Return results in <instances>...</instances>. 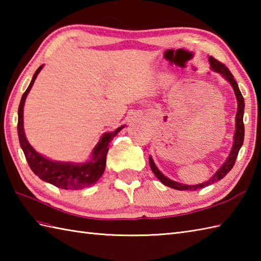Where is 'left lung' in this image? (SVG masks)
<instances>
[{
  "instance_id": "obj_1",
  "label": "left lung",
  "mask_w": 261,
  "mask_h": 261,
  "mask_svg": "<svg viewBox=\"0 0 261 261\" xmlns=\"http://www.w3.org/2000/svg\"><path fill=\"white\" fill-rule=\"evenodd\" d=\"M208 62L211 69L215 73H219L221 76L223 77L224 80L228 81L232 88H233L236 97H237V102H238V110H237V115H236V132L233 136V145H232L231 151L229 153L228 158H226L223 165L215 171V174L211 177V178L206 181L201 182V184H196V185H186V184H181V182L175 181L169 179L168 177H166L162 171L158 169V167L154 164L153 159L151 156H149V165H150V168L152 170V173L154 176L163 182L164 185L174 188V190L177 191H196L199 190V188H203L205 186H208L213 182L218 181L220 179H222L223 177L229 173V171L233 167V165L236 163V159L238 157V153H239L240 148L243 145V139H245V125H243V113H245V99H243L242 94L239 90V86H238L237 82L234 80L233 75L231 74V71L225 67V65L221 64L218 60L214 59L213 57H208Z\"/></svg>"
}]
</instances>
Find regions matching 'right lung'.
<instances>
[{
    "label": "right lung",
    "instance_id": "add662e5",
    "mask_svg": "<svg viewBox=\"0 0 261 261\" xmlns=\"http://www.w3.org/2000/svg\"><path fill=\"white\" fill-rule=\"evenodd\" d=\"M43 65L39 67L28 86L27 91L21 97L18 110V136L20 146L23 150L27 162L31 170L39 178L49 182L62 190L77 191L83 190L87 186H93L101 178L105 170L107 164V154L109 151V143L113 138L123 129L125 125H121L112 132H105L98 140L97 145L93 148L91 159L85 163H71V162H57L51 160L43 154L36 151L28 141L23 129V108L25 98L29 94L31 87L35 83L38 74L40 73Z\"/></svg>",
    "mask_w": 261,
    "mask_h": 261
}]
</instances>
